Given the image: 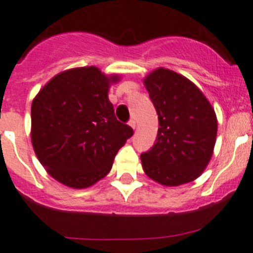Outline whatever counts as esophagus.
Instances as JSON below:
<instances>
[{
  "label": "esophagus",
  "instance_id": "34e87169",
  "mask_svg": "<svg viewBox=\"0 0 253 253\" xmlns=\"http://www.w3.org/2000/svg\"><path fill=\"white\" fill-rule=\"evenodd\" d=\"M128 125H129V126L132 127V128H133V129H136V126H137V124H136V120H134V119L129 120Z\"/></svg>",
  "mask_w": 253,
  "mask_h": 253
}]
</instances>
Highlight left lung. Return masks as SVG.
<instances>
[{"instance_id":"obj_1","label":"left lung","mask_w":253,"mask_h":253,"mask_svg":"<svg viewBox=\"0 0 253 253\" xmlns=\"http://www.w3.org/2000/svg\"><path fill=\"white\" fill-rule=\"evenodd\" d=\"M159 120L157 142L141 155L145 175L168 187L202 175L213 155L218 120L201 89L185 76L158 67L143 78Z\"/></svg>"}]
</instances>
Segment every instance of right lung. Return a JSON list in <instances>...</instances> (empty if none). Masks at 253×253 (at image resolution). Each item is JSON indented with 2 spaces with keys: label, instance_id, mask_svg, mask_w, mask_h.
Wrapping results in <instances>:
<instances>
[{
  "label": "right lung",
  "instance_id": "obj_1",
  "mask_svg": "<svg viewBox=\"0 0 253 253\" xmlns=\"http://www.w3.org/2000/svg\"><path fill=\"white\" fill-rule=\"evenodd\" d=\"M121 76L95 66L56 75L32 103L30 137L40 164L67 187L88 188L110 172L133 129L115 116L109 89Z\"/></svg>",
  "mask_w": 253,
  "mask_h": 253
}]
</instances>
